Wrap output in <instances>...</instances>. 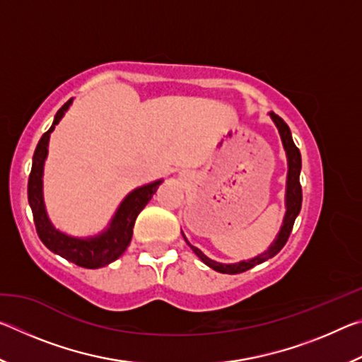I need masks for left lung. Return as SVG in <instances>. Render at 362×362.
Returning a JSON list of instances; mask_svg holds the SVG:
<instances>
[{
    "mask_svg": "<svg viewBox=\"0 0 362 362\" xmlns=\"http://www.w3.org/2000/svg\"><path fill=\"white\" fill-rule=\"evenodd\" d=\"M269 116H272V119L274 121V124H276L278 131H279V136H281V140H283V145H284V150L287 155V166H289V170H287V187H286V216H284L283 226H281L276 240L273 241L272 246H269L265 252L254 257V259H250L247 262L243 260L238 263H218L216 260H211L209 257H206L198 247L192 246V244H189L185 238V235L182 233L183 238H185L187 244L192 247L193 252L199 257L201 262H204L207 267H211L212 269H216V272H218V273L236 274V273L247 272V269L254 268L255 265H259V263H263L265 260L272 259V257L276 255L279 250L284 247L287 240H289L293 222H296L298 212H300V209H302V185H300L302 156H300V150L297 148L296 144H293L291 129H289V126L284 122V119L279 118V116L274 115L273 112L269 113Z\"/></svg>",
    "mask_w": 362,
    "mask_h": 362,
    "instance_id": "left-lung-1",
    "label": "left lung"
}]
</instances>
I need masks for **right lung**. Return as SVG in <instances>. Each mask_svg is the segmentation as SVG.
Returning <instances> with one entry per match:
<instances>
[{
  "label": "right lung",
  "instance_id": "1",
  "mask_svg": "<svg viewBox=\"0 0 362 362\" xmlns=\"http://www.w3.org/2000/svg\"><path fill=\"white\" fill-rule=\"evenodd\" d=\"M71 102L73 99L64 103V107L56 113L52 126L49 127L47 132L42 134L38 145H36L32 173L28 177V203L33 212L36 233H38L40 240L49 250L64 257L69 262H73L78 267L95 269L115 262L127 249L132 240V228L137 216L148 204V201L156 193L163 180H156L148 183V185L136 188L127 194L119 204L112 222L108 223V228L103 230L100 235L90 238H75L56 230V226L51 223V220L47 217L45 201H42V169H45V161L47 156L49 136H51L54 127L59 124V121L64 118Z\"/></svg>",
  "mask_w": 362,
  "mask_h": 362
}]
</instances>
